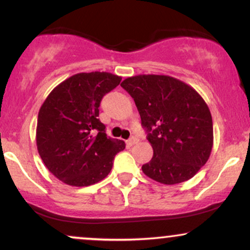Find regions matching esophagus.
I'll return each mask as SVG.
<instances>
[{"instance_id":"34e87169","label":"esophagus","mask_w":250,"mask_h":250,"mask_svg":"<svg viewBox=\"0 0 250 250\" xmlns=\"http://www.w3.org/2000/svg\"><path fill=\"white\" fill-rule=\"evenodd\" d=\"M139 142V139H136V137H130V139L128 140L127 141V145L129 146V147H131V146H134V145H136V143Z\"/></svg>"}]
</instances>
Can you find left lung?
Wrapping results in <instances>:
<instances>
[{
  "instance_id": "8db88e82",
  "label": "left lung",
  "mask_w": 250,
  "mask_h": 250,
  "mask_svg": "<svg viewBox=\"0 0 250 250\" xmlns=\"http://www.w3.org/2000/svg\"><path fill=\"white\" fill-rule=\"evenodd\" d=\"M121 87L134 99L154 150L143 173L163 185L191 179L213 148V120L205 100L190 85L166 75L128 77Z\"/></svg>"
}]
</instances>
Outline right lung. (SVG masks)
Wrapping results in <instances>:
<instances>
[{
	"label": "right lung",
	"mask_w": 250,
	"mask_h": 250,
	"mask_svg": "<svg viewBox=\"0 0 250 250\" xmlns=\"http://www.w3.org/2000/svg\"><path fill=\"white\" fill-rule=\"evenodd\" d=\"M121 82L110 73H80L60 83L39 111L36 145L48 170L65 185L87 187L104 179L125 148L100 121L103 96Z\"/></svg>",
	"instance_id": "1"
}]
</instances>
